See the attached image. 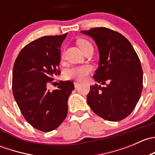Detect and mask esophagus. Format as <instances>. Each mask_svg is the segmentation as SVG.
I'll list each match as a JSON object with an SVG mask.
<instances>
[{
    "instance_id": "1",
    "label": "esophagus",
    "mask_w": 155,
    "mask_h": 155,
    "mask_svg": "<svg viewBox=\"0 0 155 155\" xmlns=\"http://www.w3.org/2000/svg\"><path fill=\"white\" fill-rule=\"evenodd\" d=\"M79 82H74V86H75V87H77L78 86H79Z\"/></svg>"
}]
</instances>
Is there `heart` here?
Segmentation results:
<instances>
[{
	"label": "heart",
	"instance_id": "1",
	"mask_svg": "<svg viewBox=\"0 0 155 155\" xmlns=\"http://www.w3.org/2000/svg\"><path fill=\"white\" fill-rule=\"evenodd\" d=\"M77 44L79 47L82 49L85 46L91 45L87 40L81 39L79 40L77 42ZM91 71V68L89 65H82V66L74 67L68 69L66 72H65L64 76L66 79H75L77 81H83L85 80L88 76L89 73Z\"/></svg>",
	"mask_w": 155,
	"mask_h": 155
}]
</instances>
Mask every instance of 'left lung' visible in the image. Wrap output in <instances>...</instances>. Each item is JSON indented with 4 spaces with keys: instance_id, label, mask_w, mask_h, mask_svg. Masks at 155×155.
Returning <instances> with one entry per match:
<instances>
[{
    "instance_id": "obj_1",
    "label": "left lung",
    "mask_w": 155,
    "mask_h": 155,
    "mask_svg": "<svg viewBox=\"0 0 155 155\" xmlns=\"http://www.w3.org/2000/svg\"><path fill=\"white\" fill-rule=\"evenodd\" d=\"M94 40L99 51V67L91 85L87 102L104 119L118 121L135 108L143 90V73L137 52L122 34L107 28L81 31Z\"/></svg>"
}]
</instances>
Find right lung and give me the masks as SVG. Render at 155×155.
Returning <instances> with one entry per match:
<instances>
[{"label": "right lung", "mask_w": 155, "mask_h": 155, "mask_svg": "<svg viewBox=\"0 0 155 155\" xmlns=\"http://www.w3.org/2000/svg\"><path fill=\"white\" fill-rule=\"evenodd\" d=\"M67 35L45 36L34 40L21 50L14 63V98L26 121L43 132L56 129L65 119L69 96L74 89L68 80L60 82L52 91L47 87L60 73V48Z\"/></svg>", "instance_id": "obj_1"}]
</instances>
